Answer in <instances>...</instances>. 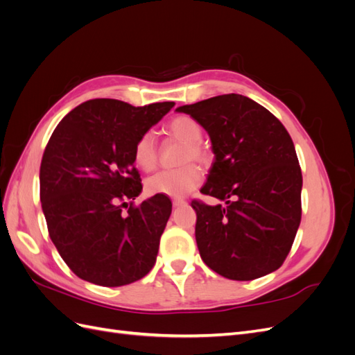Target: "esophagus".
I'll list each match as a JSON object with an SVG mask.
<instances>
[{
    "label": "esophagus",
    "mask_w": 355,
    "mask_h": 355,
    "mask_svg": "<svg viewBox=\"0 0 355 355\" xmlns=\"http://www.w3.org/2000/svg\"><path fill=\"white\" fill-rule=\"evenodd\" d=\"M182 206H187L185 200H180V198L173 200V207H182Z\"/></svg>",
    "instance_id": "34e87169"
}]
</instances>
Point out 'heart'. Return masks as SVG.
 Returning <instances> with one entry per match:
<instances>
[{
	"mask_svg": "<svg viewBox=\"0 0 355 355\" xmlns=\"http://www.w3.org/2000/svg\"><path fill=\"white\" fill-rule=\"evenodd\" d=\"M166 132L168 136L185 145L180 159L182 163H188L191 159L200 164L209 163L210 153L201 145L202 128L194 118L189 115H179L166 125ZM133 157L136 164L146 171L157 167L158 151L155 137L151 132H145L139 136L135 144ZM201 179L200 168L194 164H187L176 170L158 171L157 175L146 180V191L153 196L159 194L180 198L196 189L201 184Z\"/></svg>",
	"mask_w": 355,
	"mask_h": 355,
	"instance_id": "1",
	"label": "heart"
}]
</instances>
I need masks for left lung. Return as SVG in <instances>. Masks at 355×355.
Masks as SVG:
<instances>
[{"label":"left lung","mask_w":355,"mask_h":355,"mask_svg":"<svg viewBox=\"0 0 355 355\" xmlns=\"http://www.w3.org/2000/svg\"><path fill=\"white\" fill-rule=\"evenodd\" d=\"M176 111L209 133L214 161L201 194L227 204L191 202L201 259L230 280L274 272L292 249L302 214V173L292 137L270 111L241 94Z\"/></svg>","instance_id":"1"}]
</instances>
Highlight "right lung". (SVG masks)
Listing matches in <instances>:
<instances>
[{"label": "right lung", "instance_id": "obj_1", "mask_svg": "<svg viewBox=\"0 0 355 355\" xmlns=\"http://www.w3.org/2000/svg\"><path fill=\"white\" fill-rule=\"evenodd\" d=\"M173 106L92 99L53 132L40 167L41 207L53 244L83 280L118 287L153 270L171 201L155 194L128 206L142 192L133 149Z\"/></svg>", "mask_w": 355, "mask_h": 355}]
</instances>
